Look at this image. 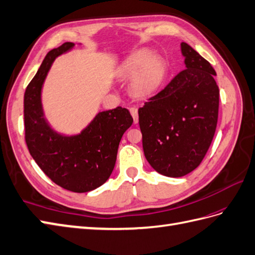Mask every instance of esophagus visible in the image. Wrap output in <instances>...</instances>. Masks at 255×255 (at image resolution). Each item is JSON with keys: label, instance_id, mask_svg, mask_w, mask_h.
<instances>
[{"label": "esophagus", "instance_id": "34e87169", "mask_svg": "<svg viewBox=\"0 0 255 255\" xmlns=\"http://www.w3.org/2000/svg\"><path fill=\"white\" fill-rule=\"evenodd\" d=\"M129 113H131V115H132V117H133L134 123H137V122H138V113H137V108L131 107V108H129Z\"/></svg>", "mask_w": 255, "mask_h": 255}]
</instances>
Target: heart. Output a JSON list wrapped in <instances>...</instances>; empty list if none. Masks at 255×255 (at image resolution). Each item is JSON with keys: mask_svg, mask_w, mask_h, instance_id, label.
<instances>
[{"mask_svg": "<svg viewBox=\"0 0 255 255\" xmlns=\"http://www.w3.org/2000/svg\"><path fill=\"white\" fill-rule=\"evenodd\" d=\"M121 74L131 78V90L136 96L146 97L158 89L164 76L162 59L156 57L147 49L133 53L121 66Z\"/></svg>", "mask_w": 255, "mask_h": 255, "instance_id": "obj_1", "label": "heart"}]
</instances>
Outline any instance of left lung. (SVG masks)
Returning a JSON list of instances; mask_svg holds the SVG:
<instances>
[{"label": "left lung", "instance_id": "1", "mask_svg": "<svg viewBox=\"0 0 255 255\" xmlns=\"http://www.w3.org/2000/svg\"><path fill=\"white\" fill-rule=\"evenodd\" d=\"M181 47L186 69L138 109L145 157L169 177L184 176L201 163L219 117L215 70L187 43Z\"/></svg>", "mask_w": 255, "mask_h": 255}]
</instances>
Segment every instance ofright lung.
<instances>
[{
	"instance_id": "right-lung-1",
	"label": "right lung",
	"mask_w": 255,
	"mask_h": 255,
	"mask_svg": "<svg viewBox=\"0 0 255 255\" xmlns=\"http://www.w3.org/2000/svg\"><path fill=\"white\" fill-rule=\"evenodd\" d=\"M73 46L66 42L49 51L28 84L23 98L24 138L36 164L55 184L73 192H88L111 175L119 142L133 118L122 107L103 111L73 136L58 134L48 126L41 103L42 85L55 58Z\"/></svg>"
}]
</instances>
